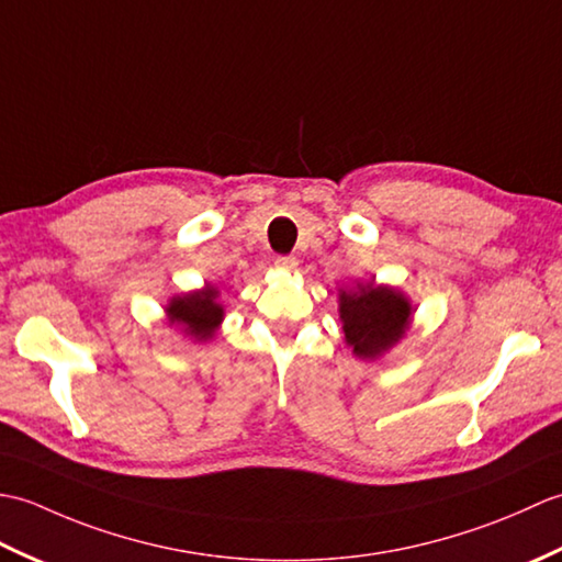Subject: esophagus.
I'll return each mask as SVG.
<instances>
[{"label":"esophagus","instance_id":"34e87169","mask_svg":"<svg viewBox=\"0 0 562 562\" xmlns=\"http://www.w3.org/2000/svg\"><path fill=\"white\" fill-rule=\"evenodd\" d=\"M274 266L282 268V270H294L296 266H300V260H296L294 256H278V258H274Z\"/></svg>","mask_w":562,"mask_h":562}]
</instances>
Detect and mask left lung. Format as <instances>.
Returning <instances> with one entry per match:
<instances>
[{"label":"left lung","instance_id":"1","mask_svg":"<svg viewBox=\"0 0 562 562\" xmlns=\"http://www.w3.org/2000/svg\"><path fill=\"white\" fill-rule=\"evenodd\" d=\"M345 340L360 357H376L396 342L411 321V304L389 288L362 284L357 292H340Z\"/></svg>","mask_w":562,"mask_h":562}]
</instances>
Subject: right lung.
I'll return each instance as SVG.
<instances>
[{
  "mask_svg": "<svg viewBox=\"0 0 562 562\" xmlns=\"http://www.w3.org/2000/svg\"><path fill=\"white\" fill-rule=\"evenodd\" d=\"M214 296H217V290L212 288H207L205 292L178 296L169 306V316L176 324H183L186 333H190V336L205 340L212 336L214 328L220 326L224 314L222 306L214 302Z\"/></svg>",
  "mask_w": 562,
  "mask_h": 562,
  "instance_id": "add662e5",
  "label": "right lung"
}]
</instances>
